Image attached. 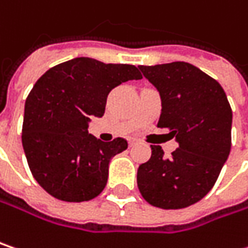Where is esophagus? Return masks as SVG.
<instances>
[{
    "label": "esophagus",
    "instance_id": "esophagus-1",
    "mask_svg": "<svg viewBox=\"0 0 248 248\" xmlns=\"http://www.w3.org/2000/svg\"><path fill=\"white\" fill-rule=\"evenodd\" d=\"M136 143H138V140H136V139H130V140H129V146H130V147H132V146H135Z\"/></svg>",
    "mask_w": 248,
    "mask_h": 248
}]
</instances>
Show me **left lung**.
<instances>
[{"label": "left lung", "mask_w": 248, "mask_h": 248, "mask_svg": "<svg viewBox=\"0 0 248 248\" xmlns=\"http://www.w3.org/2000/svg\"><path fill=\"white\" fill-rule=\"evenodd\" d=\"M161 95L157 127L170 130L178 147L170 157L150 146L138 170L141 197L161 209L197 203L217 180L232 147V108L222 85L185 62L139 66Z\"/></svg>", "instance_id": "1"}]
</instances>
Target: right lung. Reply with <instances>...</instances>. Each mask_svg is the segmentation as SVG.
Segmentation results:
<instances>
[{"label": "right lung", "instance_id": "right-lung-1", "mask_svg": "<svg viewBox=\"0 0 248 248\" xmlns=\"http://www.w3.org/2000/svg\"><path fill=\"white\" fill-rule=\"evenodd\" d=\"M140 78L132 64L78 57L51 67L36 81L25 102L22 146L33 178L47 194L85 202L104 191L110 158L126 150L127 141H101L88 133V121L105 113L115 87Z\"/></svg>", "mask_w": 248, "mask_h": 248}]
</instances>
